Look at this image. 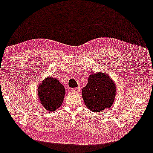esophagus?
I'll list each match as a JSON object with an SVG mask.
<instances>
[{
    "label": "esophagus",
    "instance_id": "esophagus-1",
    "mask_svg": "<svg viewBox=\"0 0 153 153\" xmlns=\"http://www.w3.org/2000/svg\"><path fill=\"white\" fill-rule=\"evenodd\" d=\"M71 91H72V93H73L78 94L79 93H80V88L77 87V88H72Z\"/></svg>",
    "mask_w": 153,
    "mask_h": 153
}]
</instances>
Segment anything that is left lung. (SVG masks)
I'll use <instances>...</instances> for the list:
<instances>
[{"label": "left lung", "mask_w": 153, "mask_h": 153, "mask_svg": "<svg viewBox=\"0 0 153 153\" xmlns=\"http://www.w3.org/2000/svg\"><path fill=\"white\" fill-rule=\"evenodd\" d=\"M81 94L87 108L94 113H99L114 104L116 85L106 73L98 72L90 74Z\"/></svg>", "instance_id": "8db88e82"}]
</instances>
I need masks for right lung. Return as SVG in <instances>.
<instances>
[{"label": "right lung", "instance_id": "add662e5", "mask_svg": "<svg viewBox=\"0 0 153 153\" xmlns=\"http://www.w3.org/2000/svg\"><path fill=\"white\" fill-rule=\"evenodd\" d=\"M37 95L39 102L45 109L53 112L62 105L65 88L58 79L47 76L39 85Z\"/></svg>", "mask_w": 153, "mask_h": 153}]
</instances>
